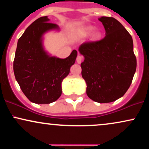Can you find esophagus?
<instances>
[{"label":"esophagus","mask_w":149,"mask_h":149,"mask_svg":"<svg viewBox=\"0 0 149 149\" xmlns=\"http://www.w3.org/2000/svg\"><path fill=\"white\" fill-rule=\"evenodd\" d=\"M82 60H83V57H82L81 56L78 55V57H77V58H76V61H77V63H78V64H80V63H81Z\"/></svg>","instance_id":"obj_1"}]
</instances>
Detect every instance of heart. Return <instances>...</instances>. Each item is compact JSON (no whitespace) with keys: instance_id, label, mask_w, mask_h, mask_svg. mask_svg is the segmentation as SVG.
<instances>
[{"instance_id":"1","label":"heart","mask_w":149,"mask_h":149,"mask_svg":"<svg viewBox=\"0 0 149 149\" xmlns=\"http://www.w3.org/2000/svg\"><path fill=\"white\" fill-rule=\"evenodd\" d=\"M95 27L91 25H88L85 26L82 28L80 30L79 34L80 36L82 37H85L87 36H88L90 33H91V36H90V40L92 41H97L101 38L102 37V33L99 30H95L94 31H92L94 30Z\"/></svg>"}]
</instances>
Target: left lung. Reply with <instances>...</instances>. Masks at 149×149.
I'll return each mask as SVG.
<instances>
[{
    "label": "left lung",
    "instance_id": "left-lung-1",
    "mask_svg": "<svg viewBox=\"0 0 149 149\" xmlns=\"http://www.w3.org/2000/svg\"><path fill=\"white\" fill-rule=\"evenodd\" d=\"M106 36L97 42L83 43L78 51L85 58L80 64L86 93L98 103L118 100L130 86L136 71L133 40L125 27L113 17H101Z\"/></svg>",
    "mask_w": 149,
    "mask_h": 149
}]
</instances>
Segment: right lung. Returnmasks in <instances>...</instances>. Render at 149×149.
Here are the masks:
<instances>
[{
	"label": "right lung",
	"instance_id": "obj_1",
	"mask_svg": "<svg viewBox=\"0 0 149 149\" xmlns=\"http://www.w3.org/2000/svg\"><path fill=\"white\" fill-rule=\"evenodd\" d=\"M47 16L37 19L17 42L13 69L16 80L25 96L35 104H50L61 96V83L75 64L78 52L73 49L65 59L52 56L45 49L44 35L59 31L57 24L49 23Z\"/></svg>",
	"mask_w": 149,
	"mask_h": 149
}]
</instances>
